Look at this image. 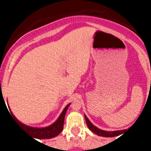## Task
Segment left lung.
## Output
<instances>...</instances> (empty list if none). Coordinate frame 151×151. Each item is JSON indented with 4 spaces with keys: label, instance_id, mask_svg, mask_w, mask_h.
Masks as SVG:
<instances>
[{
    "label": "left lung",
    "instance_id": "obj_1",
    "mask_svg": "<svg viewBox=\"0 0 151 151\" xmlns=\"http://www.w3.org/2000/svg\"><path fill=\"white\" fill-rule=\"evenodd\" d=\"M85 120H86V123H87L88 128L91 132H93L94 134H97L98 136L106 137V138H112V137H116V136L120 135V134H122V132H124V131L126 130V129H125V130H117V131L102 130V129H98L97 127H96L95 125H93V124L91 122V121L88 119V117L86 116L85 114Z\"/></svg>",
    "mask_w": 151,
    "mask_h": 151
}]
</instances>
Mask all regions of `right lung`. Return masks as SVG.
Returning <instances> with one entry per match:
<instances>
[{"mask_svg":"<svg viewBox=\"0 0 151 151\" xmlns=\"http://www.w3.org/2000/svg\"><path fill=\"white\" fill-rule=\"evenodd\" d=\"M69 105H70V104L66 105V107L64 108L61 114L60 115V116L57 118V119L54 123L51 124L49 126H47V127L38 128L29 126V125H26V124L21 122L20 121H19L11 111H10V113H11V115L14 119V120H16V122H17V124H19L25 130L27 131L28 132L32 134L34 138H38V139H49V138H54V137L58 135L63 129L64 118H65V115H66V113Z\"/></svg>","mask_w":151,"mask_h":151,"instance_id":"obj_1","label":"right lung"}]
</instances>
